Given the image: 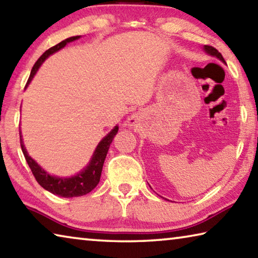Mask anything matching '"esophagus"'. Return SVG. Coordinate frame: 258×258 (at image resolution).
<instances>
[{
  "label": "esophagus",
  "instance_id": "1",
  "mask_svg": "<svg viewBox=\"0 0 258 258\" xmlns=\"http://www.w3.org/2000/svg\"><path fill=\"white\" fill-rule=\"evenodd\" d=\"M137 122H138L137 116L132 115V116H129V117H128V120L125 121V123H126V125H129V126H133V125H136Z\"/></svg>",
  "mask_w": 258,
  "mask_h": 258
}]
</instances>
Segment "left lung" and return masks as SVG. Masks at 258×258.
<instances>
[{
  "label": "left lung",
  "instance_id": "1",
  "mask_svg": "<svg viewBox=\"0 0 258 258\" xmlns=\"http://www.w3.org/2000/svg\"><path fill=\"white\" fill-rule=\"evenodd\" d=\"M204 50L205 51L209 54V56H213V57H216V58H218L219 60L221 61H223L225 64V60H224V58H223V56L221 54V52H218V50L217 49H215L214 46H210V45H205L204 46Z\"/></svg>",
  "mask_w": 258,
  "mask_h": 258
}]
</instances>
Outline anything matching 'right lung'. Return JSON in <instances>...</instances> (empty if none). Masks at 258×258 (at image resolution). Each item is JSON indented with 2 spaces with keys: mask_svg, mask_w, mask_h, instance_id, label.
Here are the masks:
<instances>
[{
  "mask_svg": "<svg viewBox=\"0 0 258 258\" xmlns=\"http://www.w3.org/2000/svg\"><path fill=\"white\" fill-rule=\"evenodd\" d=\"M80 37H81L80 35L69 37V39L61 41L60 43L53 45L52 48L46 50V51L42 54L39 59H37L35 64H34L31 75H29L28 81L26 83V87L31 83L34 75L36 74L37 70L40 69V66L43 64V61L50 56V54L59 51V50L64 48L67 43L78 40ZM117 130H119V126L117 125L114 126L111 132L101 139L99 144L97 145L94 154H92L91 157V160L89 161V164H88L86 168H83V170L80 171L79 174L71 177L52 176L50 175L49 172H46L43 168L40 167L39 164L36 163L35 160H33L31 157H29L26 149H25V145L22 138V133H20V146H22L24 157L26 159V161L28 163L29 168H31L34 177H35L37 183H39L42 187L46 189V191L51 192L52 194H56L58 197H62V198L81 197L91 192L92 189L97 186V184L99 183L105 158H106L109 145H111L114 136L117 134Z\"/></svg>",
  "mask_w": 258,
  "mask_h": 258,
  "instance_id": "1",
  "label": "right lung"
}]
</instances>
